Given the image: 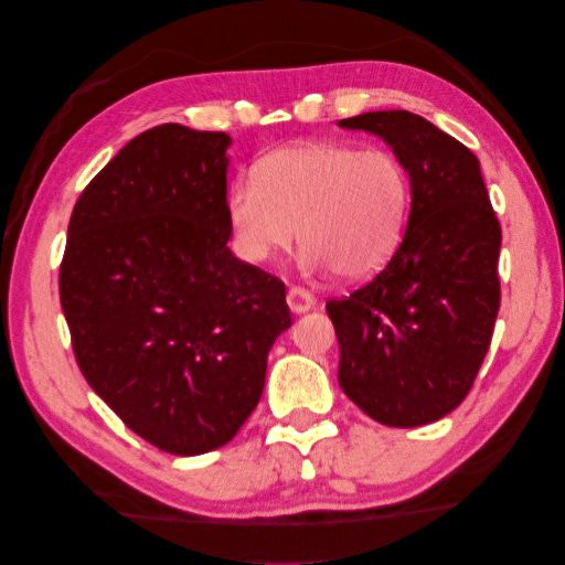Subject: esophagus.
I'll list each match as a JSON object with an SVG mask.
<instances>
[{
	"instance_id": "34e87169",
	"label": "esophagus",
	"mask_w": 565,
	"mask_h": 565,
	"mask_svg": "<svg viewBox=\"0 0 565 565\" xmlns=\"http://www.w3.org/2000/svg\"><path fill=\"white\" fill-rule=\"evenodd\" d=\"M288 305H290V310L295 315H302V312H308V310L315 308V298H312L310 290L292 285V288L288 290Z\"/></svg>"
}]
</instances>
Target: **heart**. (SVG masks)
<instances>
[{
    "label": "heart",
    "mask_w": 565,
    "mask_h": 565,
    "mask_svg": "<svg viewBox=\"0 0 565 565\" xmlns=\"http://www.w3.org/2000/svg\"><path fill=\"white\" fill-rule=\"evenodd\" d=\"M412 211L407 166L387 148L298 141L257 158L253 178L225 193V223L241 260L265 265L300 235L302 265L362 282L392 263Z\"/></svg>",
    "instance_id": "1"
}]
</instances>
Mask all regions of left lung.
<instances>
[{
  "mask_svg": "<svg viewBox=\"0 0 565 565\" xmlns=\"http://www.w3.org/2000/svg\"><path fill=\"white\" fill-rule=\"evenodd\" d=\"M392 146L412 178V211L392 263L350 298L330 300L340 387L374 422L422 427L467 397L497 322L501 225L479 158L427 118H342Z\"/></svg>",
  "mask_w": 565,
  "mask_h": 565,
  "instance_id": "left-lung-1",
  "label": "left lung"
}]
</instances>
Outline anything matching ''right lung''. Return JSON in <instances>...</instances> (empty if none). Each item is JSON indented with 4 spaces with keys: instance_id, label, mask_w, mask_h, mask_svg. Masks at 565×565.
Wrapping results in <instances>:
<instances>
[{
    "instance_id": "right-lung-1",
    "label": "right lung",
    "mask_w": 565,
    "mask_h": 565,
    "mask_svg": "<svg viewBox=\"0 0 565 565\" xmlns=\"http://www.w3.org/2000/svg\"><path fill=\"white\" fill-rule=\"evenodd\" d=\"M227 146L181 124L138 134L78 195L58 270L78 370L175 457L235 437L292 324L282 280L227 247Z\"/></svg>"
}]
</instances>
